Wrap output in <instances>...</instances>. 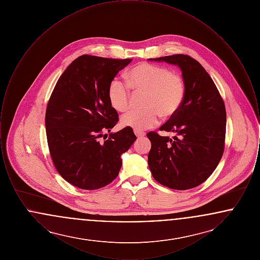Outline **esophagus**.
<instances>
[{
    "instance_id": "obj_1",
    "label": "esophagus",
    "mask_w": 260,
    "mask_h": 260,
    "mask_svg": "<svg viewBox=\"0 0 260 260\" xmlns=\"http://www.w3.org/2000/svg\"><path fill=\"white\" fill-rule=\"evenodd\" d=\"M135 134H136L137 138H141V137H143V136H145V133L140 132V131H135Z\"/></svg>"
}]
</instances>
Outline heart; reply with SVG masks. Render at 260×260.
<instances>
[{
	"instance_id": "obj_1",
	"label": "heart",
	"mask_w": 260,
	"mask_h": 260,
	"mask_svg": "<svg viewBox=\"0 0 260 260\" xmlns=\"http://www.w3.org/2000/svg\"><path fill=\"white\" fill-rule=\"evenodd\" d=\"M125 84L118 78L109 83L107 95L112 107L124 112L131 104V88L143 92V109L131 110L124 114L121 124L135 131H144L159 122L161 115L168 119L174 116L182 105L185 96V84L180 75L172 72L168 67L140 63L126 74Z\"/></svg>"
}]
</instances>
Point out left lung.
Returning <instances> with one entry per match:
<instances>
[{
    "mask_svg": "<svg viewBox=\"0 0 260 260\" xmlns=\"http://www.w3.org/2000/svg\"><path fill=\"white\" fill-rule=\"evenodd\" d=\"M180 67L185 96L177 113L160 131L173 139L150 132L149 169L161 185L188 190L205 182L216 169L225 147L226 110L223 99L206 69L187 54L158 58Z\"/></svg>",
    "mask_w": 260,
    "mask_h": 260,
    "instance_id": "8db88e82",
    "label": "left lung"
}]
</instances>
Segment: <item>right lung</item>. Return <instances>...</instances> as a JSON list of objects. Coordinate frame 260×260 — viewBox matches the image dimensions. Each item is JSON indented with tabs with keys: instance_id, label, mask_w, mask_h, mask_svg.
<instances>
[{
	"instance_id": "add662e5",
	"label": "right lung",
	"mask_w": 260,
	"mask_h": 260,
	"mask_svg": "<svg viewBox=\"0 0 260 260\" xmlns=\"http://www.w3.org/2000/svg\"><path fill=\"white\" fill-rule=\"evenodd\" d=\"M131 61L81 55L50 94L45 119L50 157L62 177L80 189L110 184L122 167L121 155L136 141L132 127L104 135L119 122L107 95L109 83Z\"/></svg>"
}]
</instances>
